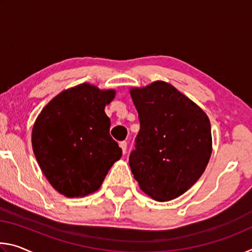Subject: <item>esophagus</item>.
I'll list each match as a JSON object with an SVG mask.
<instances>
[{
  "label": "esophagus",
  "instance_id": "obj_1",
  "mask_svg": "<svg viewBox=\"0 0 252 252\" xmlns=\"http://www.w3.org/2000/svg\"><path fill=\"white\" fill-rule=\"evenodd\" d=\"M126 147H127V143H126V141H121V142H120V148L122 149L123 155H126Z\"/></svg>",
  "mask_w": 252,
  "mask_h": 252
}]
</instances>
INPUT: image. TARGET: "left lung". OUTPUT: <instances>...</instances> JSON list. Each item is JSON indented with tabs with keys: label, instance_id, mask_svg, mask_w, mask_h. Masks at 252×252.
Here are the masks:
<instances>
[{
	"label": "left lung",
	"instance_id": "obj_1",
	"mask_svg": "<svg viewBox=\"0 0 252 252\" xmlns=\"http://www.w3.org/2000/svg\"><path fill=\"white\" fill-rule=\"evenodd\" d=\"M130 94L140 131L129 157L133 177L157 201L178 198L201 177L212 151L207 114L173 85L156 81Z\"/></svg>",
	"mask_w": 252,
	"mask_h": 252
}]
</instances>
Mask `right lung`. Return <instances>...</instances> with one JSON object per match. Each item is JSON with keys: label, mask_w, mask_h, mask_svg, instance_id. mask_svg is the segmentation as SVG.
Wrapping results in <instances>:
<instances>
[{"label": "right lung", "mask_w": 252, "mask_h": 252, "mask_svg": "<svg viewBox=\"0 0 252 252\" xmlns=\"http://www.w3.org/2000/svg\"><path fill=\"white\" fill-rule=\"evenodd\" d=\"M114 95V90L76 85L51 100L34 123L32 147L37 163L51 186L65 197L94 192L122 156L104 112Z\"/></svg>", "instance_id": "add662e5"}]
</instances>
